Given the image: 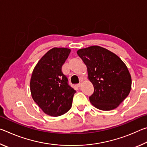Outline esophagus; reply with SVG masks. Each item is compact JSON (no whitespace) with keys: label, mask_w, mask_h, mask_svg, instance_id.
Masks as SVG:
<instances>
[{"label":"esophagus","mask_w":147,"mask_h":147,"mask_svg":"<svg viewBox=\"0 0 147 147\" xmlns=\"http://www.w3.org/2000/svg\"><path fill=\"white\" fill-rule=\"evenodd\" d=\"M82 81H80V82L78 84H77V87H78V88H80V87L81 86V85H82Z\"/></svg>","instance_id":"obj_1"}]
</instances>
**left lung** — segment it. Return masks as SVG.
<instances>
[{"instance_id": "left-lung-1", "label": "left lung", "mask_w": 147, "mask_h": 147, "mask_svg": "<svg viewBox=\"0 0 147 147\" xmlns=\"http://www.w3.org/2000/svg\"><path fill=\"white\" fill-rule=\"evenodd\" d=\"M88 69V78L94 87L89 100L101 110L117 108L130 93L131 78L127 67L111 51L91 46L77 51Z\"/></svg>"}]
</instances>
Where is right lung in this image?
<instances>
[{
  "label": "right lung",
  "mask_w": 147,
  "mask_h": 147,
  "mask_svg": "<svg viewBox=\"0 0 147 147\" xmlns=\"http://www.w3.org/2000/svg\"><path fill=\"white\" fill-rule=\"evenodd\" d=\"M71 50L53 48L40 59L30 79V91L34 100L45 113L58 117L71 109L76 91L69 86L61 71Z\"/></svg>",
  "instance_id": "right-lung-1"
}]
</instances>
